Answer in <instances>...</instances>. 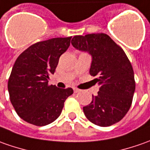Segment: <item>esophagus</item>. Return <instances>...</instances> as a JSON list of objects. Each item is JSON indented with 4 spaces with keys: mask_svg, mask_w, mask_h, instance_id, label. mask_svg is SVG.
I'll use <instances>...</instances> for the list:
<instances>
[{
    "mask_svg": "<svg viewBox=\"0 0 150 150\" xmlns=\"http://www.w3.org/2000/svg\"><path fill=\"white\" fill-rule=\"evenodd\" d=\"M74 92H75V93H79V92H81V90H80V89H79V88H74Z\"/></svg>",
    "mask_w": 150,
    "mask_h": 150,
    "instance_id": "1",
    "label": "esophagus"
}]
</instances>
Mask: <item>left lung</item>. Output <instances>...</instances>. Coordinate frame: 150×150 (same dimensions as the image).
Returning <instances> with one entry per match:
<instances>
[{"mask_svg": "<svg viewBox=\"0 0 150 150\" xmlns=\"http://www.w3.org/2000/svg\"><path fill=\"white\" fill-rule=\"evenodd\" d=\"M71 44L92 57L89 74L98 76L94 80L99 91L83 108L85 117L99 126L120 122L131 108L135 89L133 68L125 52L105 33L77 35Z\"/></svg>", "mask_w": 150, "mask_h": 150, "instance_id": "8db88e82", "label": "left lung"}]
</instances>
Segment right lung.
I'll return each mask as SVG.
<instances>
[{
    "instance_id": "obj_1",
    "label": "right lung",
    "mask_w": 150,
    "mask_h": 150,
    "mask_svg": "<svg viewBox=\"0 0 150 150\" xmlns=\"http://www.w3.org/2000/svg\"><path fill=\"white\" fill-rule=\"evenodd\" d=\"M71 37L38 42L16 59L8 81L10 99L20 118L38 126L53 122L62 113L71 88L48 85L59 58L69 47Z\"/></svg>"
}]
</instances>
